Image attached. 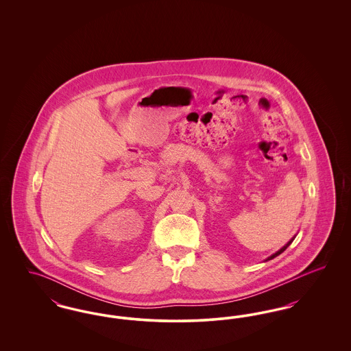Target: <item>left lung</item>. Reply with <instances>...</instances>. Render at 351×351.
<instances>
[{
    "label": "left lung",
    "instance_id": "1",
    "mask_svg": "<svg viewBox=\"0 0 351 351\" xmlns=\"http://www.w3.org/2000/svg\"><path fill=\"white\" fill-rule=\"evenodd\" d=\"M293 239H295V237H293V238H292V239H291V241H289L287 245H284L283 247H282L280 250H278L276 252H275V254H272L271 256H268L267 259H266V262H267V261H271V259H274V258H276L278 255H280V254H282V252H283V251L285 250V249H287V247H288V246H289L292 242H293Z\"/></svg>",
    "mask_w": 351,
    "mask_h": 351
}]
</instances>
